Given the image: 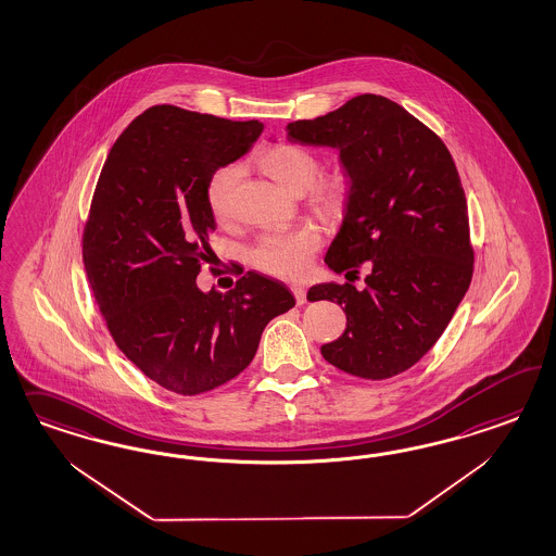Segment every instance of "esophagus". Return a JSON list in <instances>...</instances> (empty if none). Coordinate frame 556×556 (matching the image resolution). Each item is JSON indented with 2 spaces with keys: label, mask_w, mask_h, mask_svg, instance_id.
Instances as JSON below:
<instances>
[{
  "label": "esophagus",
  "mask_w": 556,
  "mask_h": 556,
  "mask_svg": "<svg viewBox=\"0 0 556 556\" xmlns=\"http://www.w3.org/2000/svg\"><path fill=\"white\" fill-rule=\"evenodd\" d=\"M291 293L295 295V302H298V305H303V303L307 302V300H305V293H307V291H305V287L291 286Z\"/></svg>",
  "instance_id": "1"
}]
</instances>
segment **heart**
Instances as JSON below:
<instances>
[{
  "mask_svg": "<svg viewBox=\"0 0 556 556\" xmlns=\"http://www.w3.org/2000/svg\"><path fill=\"white\" fill-rule=\"evenodd\" d=\"M258 167L291 193L307 191V200L324 218H340L351 203V181L342 173L320 175V159L298 144H275L256 159ZM240 170L235 165L219 167L205 184V202L216 219L232 214V198ZM320 247V235L312 226L291 230H270L258 236L251 247V263L283 279L303 277Z\"/></svg>",
  "mask_w": 556,
  "mask_h": 556,
  "instance_id": "obj_1",
  "label": "heart"
}]
</instances>
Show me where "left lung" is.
Returning <instances> with one entry per match:
<instances>
[{
    "label": "left lung",
    "mask_w": 556,
    "mask_h": 556,
    "mask_svg": "<svg viewBox=\"0 0 556 556\" xmlns=\"http://www.w3.org/2000/svg\"><path fill=\"white\" fill-rule=\"evenodd\" d=\"M287 138L340 151L353 195L324 261L334 273L369 269L361 291L351 283L307 291L309 302L330 300L346 314L344 334L321 356L354 377H395L437 344L471 286L475 253L455 161L420 119L372 93L287 124Z\"/></svg>",
    "instance_id": "obj_1"
}]
</instances>
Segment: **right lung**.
<instances>
[{
    "instance_id": "right-lung-1",
    "label": "right lung",
    "mask_w": 556,
    "mask_h": 556,
    "mask_svg": "<svg viewBox=\"0 0 556 556\" xmlns=\"http://www.w3.org/2000/svg\"><path fill=\"white\" fill-rule=\"evenodd\" d=\"M261 132L258 119L152 105L119 135L96 186L84 230L93 298L119 351L179 395L235 379L265 326L295 305L281 281L254 270L228 293L195 283L216 230L205 184Z\"/></svg>"
}]
</instances>
